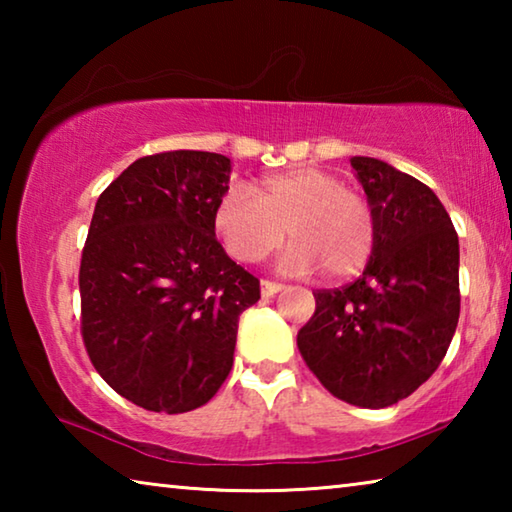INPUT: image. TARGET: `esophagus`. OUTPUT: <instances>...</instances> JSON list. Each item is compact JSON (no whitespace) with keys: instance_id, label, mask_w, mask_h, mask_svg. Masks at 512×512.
Segmentation results:
<instances>
[{"instance_id":"esophagus-1","label":"esophagus","mask_w":512,"mask_h":512,"mask_svg":"<svg viewBox=\"0 0 512 512\" xmlns=\"http://www.w3.org/2000/svg\"><path fill=\"white\" fill-rule=\"evenodd\" d=\"M284 287L282 284H277V282H268V280H262V296L264 298H273L275 293H280Z\"/></svg>"}]
</instances>
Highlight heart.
I'll return each instance as SVG.
<instances>
[{
  "label": "heart",
  "instance_id": "b5f03b06",
  "mask_svg": "<svg viewBox=\"0 0 512 512\" xmlns=\"http://www.w3.org/2000/svg\"><path fill=\"white\" fill-rule=\"evenodd\" d=\"M212 221L228 253L244 264L271 255L287 228L293 241L284 250L282 268L293 275H309L318 266L329 277L350 275L366 264L375 241L366 198L314 167L230 187L216 203Z\"/></svg>",
  "mask_w": 512,
  "mask_h": 512
}]
</instances>
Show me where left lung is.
<instances>
[{
	"instance_id": "8db88e82",
	"label": "left lung",
	"mask_w": 512,
	"mask_h": 512,
	"mask_svg": "<svg viewBox=\"0 0 512 512\" xmlns=\"http://www.w3.org/2000/svg\"><path fill=\"white\" fill-rule=\"evenodd\" d=\"M350 164L375 219L372 253L359 280L314 293L298 350L334 397L386 409L422 386L452 343L458 235L420 180L377 158L354 155Z\"/></svg>"
}]
</instances>
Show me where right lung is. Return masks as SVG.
Returning <instances> with one entry per match:
<instances>
[{
    "label": "right lung",
    "instance_id": "1",
    "mask_svg": "<svg viewBox=\"0 0 512 512\" xmlns=\"http://www.w3.org/2000/svg\"><path fill=\"white\" fill-rule=\"evenodd\" d=\"M232 162L169 151L135 160L94 207L81 257V332L92 366L155 413L207 404L235 359L259 280L216 241Z\"/></svg>",
    "mask_w": 512,
    "mask_h": 512
}]
</instances>
